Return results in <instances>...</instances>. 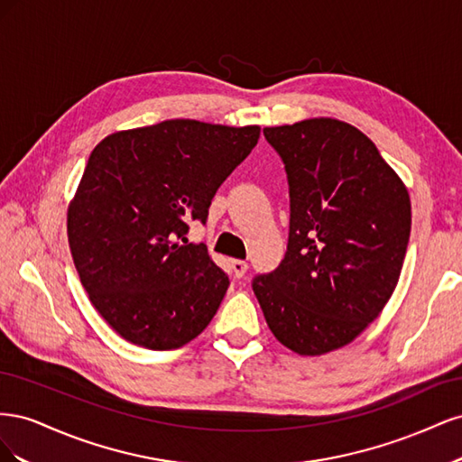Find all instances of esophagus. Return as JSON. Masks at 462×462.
Wrapping results in <instances>:
<instances>
[{"label": "esophagus", "instance_id": "34e87169", "mask_svg": "<svg viewBox=\"0 0 462 462\" xmlns=\"http://www.w3.org/2000/svg\"><path fill=\"white\" fill-rule=\"evenodd\" d=\"M231 270H233L235 277L241 279L248 270V263L245 260H231Z\"/></svg>", "mask_w": 462, "mask_h": 462}]
</instances>
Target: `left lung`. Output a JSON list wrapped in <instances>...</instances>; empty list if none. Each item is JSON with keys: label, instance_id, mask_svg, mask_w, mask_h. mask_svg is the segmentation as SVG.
Here are the masks:
<instances>
[{"label": "left lung", "instance_id": "8db88e82", "mask_svg": "<svg viewBox=\"0 0 462 462\" xmlns=\"http://www.w3.org/2000/svg\"><path fill=\"white\" fill-rule=\"evenodd\" d=\"M291 199L282 263L253 279L265 321L304 356L345 346L393 295L411 236V199L370 138L316 117L265 127Z\"/></svg>", "mask_w": 462, "mask_h": 462}]
</instances>
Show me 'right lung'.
<instances>
[{
  "mask_svg": "<svg viewBox=\"0 0 462 462\" xmlns=\"http://www.w3.org/2000/svg\"><path fill=\"white\" fill-rule=\"evenodd\" d=\"M260 138L258 125L170 119L97 144L67 212L80 283L123 339L171 351L200 335L229 277L187 239Z\"/></svg>",
  "mask_w": 462,
  "mask_h": 462,
  "instance_id": "add662e5",
  "label": "right lung"
}]
</instances>
